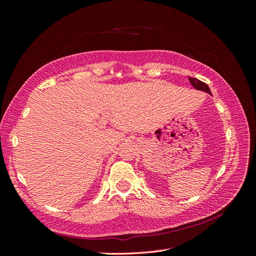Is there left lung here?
Listing matches in <instances>:
<instances>
[{
    "instance_id": "1",
    "label": "left lung",
    "mask_w": 256,
    "mask_h": 256,
    "mask_svg": "<svg viewBox=\"0 0 256 256\" xmlns=\"http://www.w3.org/2000/svg\"><path fill=\"white\" fill-rule=\"evenodd\" d=\"M188 79H189L190 84H192V86H194V89L201 90V91H204V92H206V94H211V91H210V89H209L208 84H206L204 82H202V81L198 80L197 78H192V77H189Z\"/></svg>"
}]
</instances>
